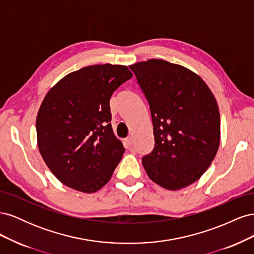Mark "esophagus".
I'll return each mask as SVG.
<instances>
[{
  "mask_svg": "<svg viewBox=\"0 0 254 254\" xmlns=\"http://www.w3.org/2000/svg\"><path fill=\"white\" fill-rule=\"evenodd\" d=\"M125 144L128 146V147H130V146L132 145V139H131V137H127V139H125Z\"/></svg>",
  "mask_w": 254,
  "mask_h": 254,
  "instance_id": "obj_1",
  "label": "esophagus"
}]
</instances>
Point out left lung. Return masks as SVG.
<instances>
[{"label":"left lung","instance_id":"1","mask_svg":"<svg viewBox=\"0 0 254 254\" xmlns=\"http://www.w3.org/2000/svg\"><path fill=\"white\" fill-rule=\"evenodd\" d=\"M147 99L155 147L142 158L149 178L176 190L197 181L218 150L216 99L197 74L179 64L149 59L129 66Z\"/></svg>","mask_w":254,"mask_h":254}]
</instances>
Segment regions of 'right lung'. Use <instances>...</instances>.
<instances>
[{"label": "right lung", "mask_w": 254, "mask_h": 254, "mask_svg": "<svg viewBox=\"0 0 254 254\" xmlns=\"http://www.w3.org/2000/svg\"><path fill=\"white\" fill-rule=\"evenodd\" d=\"M132 77L126 65L95 64L72 72L45 95L37 115L39 151L64 186L94 193L125 151L111 127L110 98Z\"/></svg>", "instance_id": "obj_1"}]
</instances>
